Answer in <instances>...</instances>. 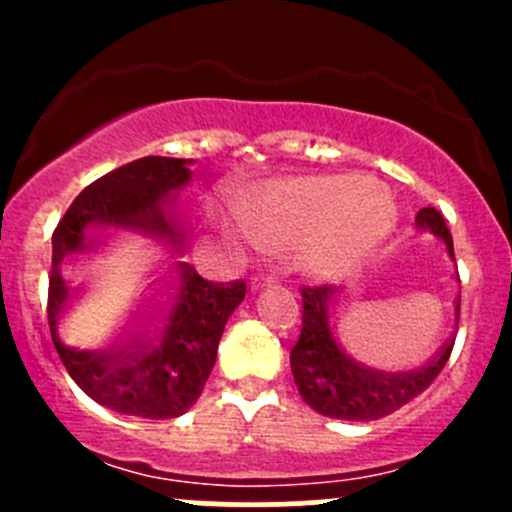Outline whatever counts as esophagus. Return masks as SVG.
<instances>
[{"label": "esophagus", "instance_id": "esophagus-1", "mask_svg": "<svg viewBox=\"0 0 512 512\" xmlns=\"http://www.w3.org/2000/svg\"><path fill=\"white\" fill-rule=\"evenodd\" d=\"M272 282H275L272 277H252L250 289H252V292H257V289H262V287H270Z\"/></svg>", "mask_w": 512, "mask_h": 512}]
</instances>
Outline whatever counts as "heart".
Instances as JSON below:
<instances>
[{
  "label": "heart",
  "mask_w": 512,
  "mask_h": 512,
  "mask_svg": "<svg viewBox=\"0 0 512 512\" xmlns=\"http://www.w3.org/2000/svg\"><path fill=\"white\" fill-rule=\"evenodd\" d=\"M237 215L210 210L235 245L287 247L294 270L317 282L356 275L394 235L399 205L384 183L359 173L272 180L237 200Z\"/></svg>",
  "instance_id": "1"
}]
</instances>
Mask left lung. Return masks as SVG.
<instances>
[{
  "label": "left lung",
  "instance_id": "obj_1",
  "mask_svg": "<svg viewBox=\"0 0 512 512\" xmlns=\"http://www.w3.org/2000/svg\"><path fill=\"white\" fill-rule=\"evenodd\" d=\"M416 227L436 235L453 257V237L436 208L418 210ZM302 304V334L289 354V366L302 401L322 416L376 421L394 414L431 386L451 356L453 339H448L426 364L401 371L379 369L339 337L332 319L334 287H304Z\"/></svg>",
  "mask_w": 512,
  "mask_h": 512
}]
</instances>
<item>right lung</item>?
Segmentation results:
<instances>
[{"instance_id":"1","label":"right lung","mask_w":512,"mask_h":512,"mask_svg":"<svg viewBox=\"0 0 512 512\" xmlns=\"http://www.w3.org/2000/svg\"><path fill=\"white\" fill-rule=\"evenodd\" d=\"M190 158L146 156L81 190L51 237L49 329L71 379L96 404L138 418H178L203 394L230 314L245 282L215 285L183 260L170 198L190 183ZM121 241L157 267L149 307L111 340L66 330L68 299L85 274V257Z\"/></svg>"}]
</instances>
